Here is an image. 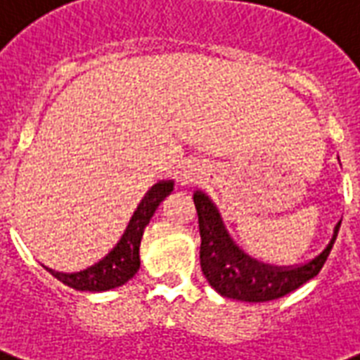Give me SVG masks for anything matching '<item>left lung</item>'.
<instances>
[{"label":"left lung","mask_w":360,"mask_h":360,"mask_svg":"<svg viewBox=\"0 0 360 360\" xmlns=\"http://www.w3.org/2000/svg\"><path fill=\"white\" fill-rule=\"evenodd\" d=\"M194 206L198 212V229H200V267L210 286L219 292L223 297H233L240 302L262 303L290 294L302 284L319 275L330 250L336 242L340 223L334 236L321 255L313 262L300 267H271L265 263L252 259L250 255L234 246L227 234L214 204L202 193L194 194Z\"/></svg>","instance_id":"8db88e82"}]
</instances>
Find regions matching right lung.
<instances>
[{
  "instance_id": "1",
  "label": "right lung",
  "mask_w": 360,
  "mask_h": 360,
  "mask_svg": "<svg viewBox=\"0 0 360 360\" xmlns=\"http://www.w3.org/2000/svg\"><path fill=\"white\" fill-rule=\"evenodd\" d=\"M172 191V181H162V183H156L145 194V198L141 200V204L135 210L122 240L116 244V248L106 255L105 259H101L85 271L72 273V275L55 273L51 269H49V273L66 286L82 290V292L84 290L85 292H105V290L122 286L124 282L133 278V275L139 271V246L145 227L156 212V207L160 206V202L164 200Z\"/></svg>"
}]
</instances>
